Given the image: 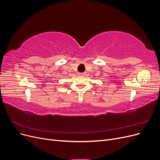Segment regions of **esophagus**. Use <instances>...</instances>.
I'll return each instance as SVG.
<instances>
[{
	"instance_id": "esophagus-1",
	"label": "esophagus",
	"mask_w": 160,
	"mask_h": 160,
	"mask_svg": "<svg viewBox=\"0 0 160 160\" xmlns=\"http://www.w3.org/2000/svg\"><path fill=\"white\" fill-rule=\"evenodd\" d=\"M85 75V72H79V73L78 74V75H79V76H83Z\"/></svg>"
}]
</instances>
